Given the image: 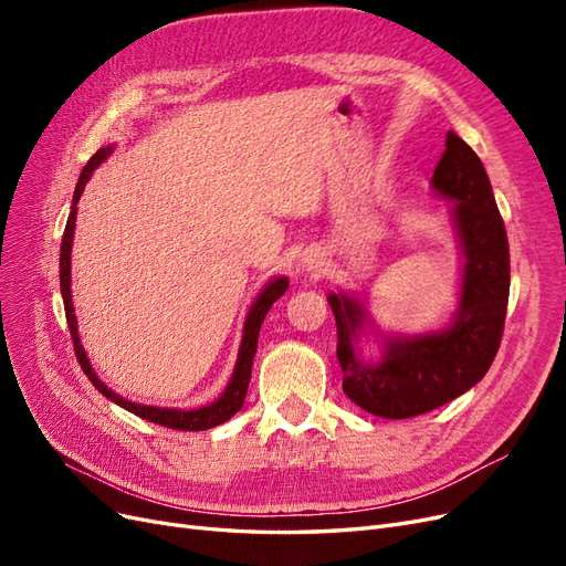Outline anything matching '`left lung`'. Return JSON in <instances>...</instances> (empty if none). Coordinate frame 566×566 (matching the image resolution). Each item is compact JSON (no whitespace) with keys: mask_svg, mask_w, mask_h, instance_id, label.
<instances>
[{"mask_svg":"<svg viewBox=\"0 0 566 566\" xmlns=\"http://www.w3.org/2000/svg\"><path fill=\"white\" fill-rule=\"evenodd\" d=\"M432 186L455 200L453 217L465 252L460 306L451 328L387 342L382 361L366 364L354 349L364 323L361 304L347 295H328L337 325L342 389L368 413L391 420L422 416L482 380L499 354L505 328L510 295L505 224L482 160L453 132L447 134Z\"/></svg>","mask_w":566,"mask_h":566,"instance_id":"8db88e82","label":"left lung"}]
</instances>
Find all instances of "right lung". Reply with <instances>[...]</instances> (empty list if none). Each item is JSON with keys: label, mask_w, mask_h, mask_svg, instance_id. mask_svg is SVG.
I'll return each mask as SVG.
<instances>
[{"label": "right lung", "mask_w": 566, "mask_h": 566, "mask_svg": "<svg viewBox=\"0 0 566 566\" xmlns=\"http://www.w3.org/2000/svg\"><path fill=\"white\" fill-rule=\"evenodd\" d=\"M111 148H98L94 156L90 158V163L84 165L80 181L75 186V196H73V210L71 217H67V224L63 231V241H61V295H63V306H65V318H67V328H71V337H73V347H75V356L84 370V375L92 380V385L104 394L106 399L115 401L117 406H123L127 410H132L134 416H139L144 420H150L156 424L169 427V430H181V432H200V430H210V427H217L221 422H227L233 413L243 408L245 403V394H248V385H250V373H252V358L256 352V337H260V328L262 321L266 316V312L271 310V304L276 302L285 290H287V279H273L264 290L262 295L256 297V302L252 304V310L245 318V328H243V345L241 352H238V361H235V370L233 378L227 387V391L221 397L210 403L202 406L196 410H179V408H156V406H142V403H132L123 397H117L113 389H108L104 382L96 378V373L92 370V364L87 361V354H84L80 337H77V321H75V312H73V300H71V250H73V231H75V217H77V200L84 191V184L90 181L94 169L108 158Z\"/></svg>", "instance_id": "obj_1"}]
</instances>
